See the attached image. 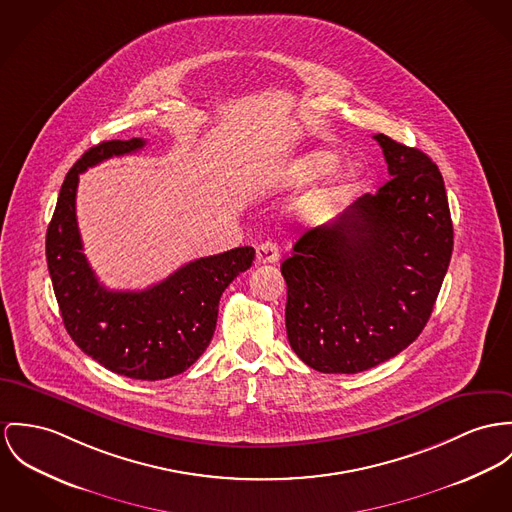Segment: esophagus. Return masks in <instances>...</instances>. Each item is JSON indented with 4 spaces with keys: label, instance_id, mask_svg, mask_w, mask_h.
<instances>
[{
    "label": "esophagus",
    "instance_id": "obj_1",
    "mask_svg": "<svg viewBox=\"0 0 512 512\" xmlns=\"http://www.w3.org/2000/svg\"><path fill=\"white\" fill-rule=\"evenodd\" d=\"M278 261V247L273 241H263L257 245V263H276Z\"/></svg>",
    "mask_w": 512,
    "mask_h": 512
}]
</instances>
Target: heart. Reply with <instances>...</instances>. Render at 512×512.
<instances>
[{"mask_svg": "<svg viewBox=\"0 0 512 512\" xmlns=\"http://www.w3.org/2000/svg\"><path fill=\"white\" fill-rule=\"evenodd\" d=\"M339 165V158L331 152H323V150H317V152H310V154H304L300 158L292 159L284 169H282V175H280V185L284 189H302V187H308L315 181L323 179L325 175H329L331 171H335V167ZM358 173L356 169H347L339 175V179L335 181V187L333 191L335 193H341L345 191L347 187H351L354 181H356Z\"/></svg>", "mask_w": 512, "mask_h": 512, "instance_id": "1", "label": "heart"}]
</instances>
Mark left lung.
<instances>
[{"label": "left lung", "instance_id": "left-lung-1", "mask_svg": "<svg viewBox=\"0 0 512 512\" xmlns=\"http://www.w3.org/2000/svg\"><path fill=\"white\" fill-rule=\"evenodd\" d=\"M390 181L308 230L280 265L292 351L325 374H356L425 329L454 230L442 175L417 148L376 134Z\"/></svg>", "mask_w": 512, "mask_h": 512}]
</instances>
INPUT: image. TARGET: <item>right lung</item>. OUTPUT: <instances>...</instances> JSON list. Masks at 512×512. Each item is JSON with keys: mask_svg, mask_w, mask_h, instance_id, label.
Listing matches in <instances>:
<instances>
[{"mask_svg": "<svg viewBox=\"0 0 512 512\" xmlns=\"http://www.w3.org/2000/svg\"><path fill=\"white\" fill-rule=\"evenodd\" d=\"M142 138L89 148L68 171L46 232V263L64 327L87 356L134 380L185 372L206 351L222 292L255 259L253 247L202 257L146 290H107L83 255L76 218L79 173L113 156L138 152Z\"/></svg>", "mask_w": 512, "mask_h": 512, "instance_id": "obj_1", "label": "right lung"}]
</instances>
